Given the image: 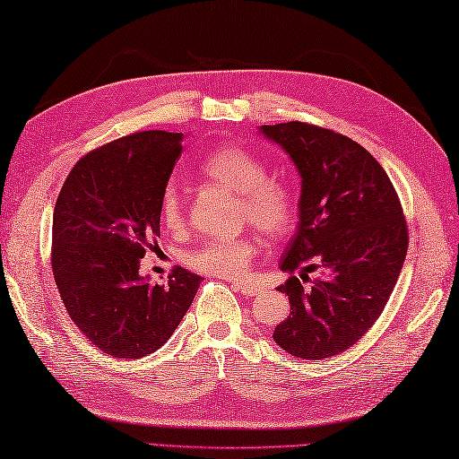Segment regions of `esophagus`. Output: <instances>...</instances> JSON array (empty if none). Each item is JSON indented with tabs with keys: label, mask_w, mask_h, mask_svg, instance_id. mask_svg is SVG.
<instances>
[{
	"label": "esophagus",
	"mask_w": 459,
	"mask_h": 459,
	"mask_svg": "<svg viewBox=\"0 0 459 459\" xmlns=\"http://www.w3.org/2000/svg\"><path fill=\"white\" fill-rule=\"evenodd\" d=\"M233 290L239 291L241 296H246V298H254V296H259V293H262V285H259V283L236 281V283H233Z\"/></svg>",
	"instance_id": "34e87169"
}]
</instances>
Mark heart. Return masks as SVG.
I'll list each match as a JSON object with an SVG mask.
<instances>
[{
    "label": "heart",
    "mask_w": 459,
    "mask_h": 459,
    "mask_svg": "<svg viewBox=\"0 0 459 459\" xmlns=\"http://www.w3.org/2000/svg\"><path fill=\"white\" fill-rule=\"evenodd\" d=\"M202 174L239 195V218L259 233L278 238L291 228L296 218L293 195L278 181L267 179V166L257 155L241 148H220L204 160ZM160 213L169 230H178L184 223V197L176 184L163 189ZM255 252V241L249 238L207 239L187 254V264L218 278H241L249 270Z\"/></svg>",
    "instance_id": "heart-1"
}]
</instances>
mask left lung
<instances>
[{
  "instance_id": "8db88e82",
  "label": "left lung",
  "mask_w": 459,
  "mask_h": 459,
  "mask_svg": "<svg viewBox=\"0 0 459 459\" xmlns=\"http://www.w3.org/2000/svg\"><path fill=\"white\" fill-rule=\"evenodd\" d=\"M259 134L290 155L301 178L299 221L281 254L290 273L278 291L290 316L273 342L301 359H324L351 348L390 299L408 254V226L390 178L374 155L330 129L290 122ZM320 270L309 286L292 275Z\"/></svg>"
}]
</instances>
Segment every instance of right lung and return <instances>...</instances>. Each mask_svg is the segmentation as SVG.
<instances>
[{"label":"right lung","mask_w":459,"mask_h":459,"mask_svg":"<svg viewBox=\"0 0 459 459\" xmlns=\"http://www.w3.org/2000/svg\"><path fill=\"white\" fill-rule=\"evenodd\" d=\"M184 134L140 132L75 163L57 195L51 267L74 324L103 353L137 359L176 332L202 275L176 267L168 285L140 273L160 236V202Z\"/></svg>","instance_id":"right-lung-1"}]
</instances>
